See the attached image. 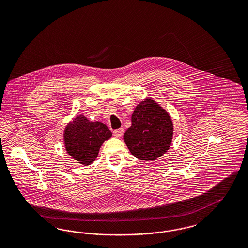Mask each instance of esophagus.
Returning a JSON list of instances; mask_svg holds the SVG:
<instances>
[{
  "mask_svg": "<svg viewBox=\"0 0 248 248\" xmlns=\"http://www.w3.org/2000/svg\"><path fill=\"white\" fill-rule=\"evenodd\" d=\"M113 134L116 137H121L122 135H124V128H119L113 131Z\"/></svg>",
  "mask_w": 248,
  "mask_h": 248,
  "instance_id": "34e87169",
  "label": "esophagus"
}]
</instances>
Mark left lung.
<instances>
[{
  "mask_svg": "<svg viewBox=\"0 0 248 248\" xmlns=\"http://www.w3.org/2000/svg\"><path fill=\"white\" fill-rule=\"evenodd\" d=\"M173 135L169 113L153 99L146 98L132 114V125L124 135L131 154L140 160L154 161L170 148Z\"/></svg>",
  "mask_w": 248,
  "mask_h": 248,
  "instance_id": "left-lung-1",
  "label": "left lung"
}]
</instances>
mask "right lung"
Instances as JSON below:
<instances>
[{"mask_svg": "<svg viewBox=\"0 0 248 248\" xmlns=\"http://www.w3.org/2000/svg\"><path fill=\"white\" fill-rule=\"evenodd\" d=\"M110 137L112 133L105 124L91 122L83 114L71 121L63 133L68 155L83 165H91L97 158L100 147Z\"/></svg>", "mask_w": 248, "mask_h": 248, "instance_id": "1", "label": "right lung"}]
</instances>
